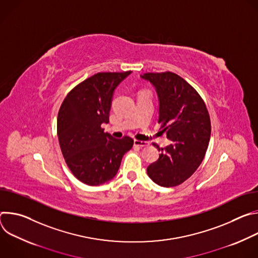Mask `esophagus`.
Returning <instances> with one entry per match:
<instances>
[{
  "label": "esophagus",
  "mask_w": 258,
  "mask_h": 258,
  "mask_svg": "<svg viewBox=\"0 0 258 258\" xmlns=\"http://www.w3.org/2000/svg\"><path fill=\"white\" fill-rule=\"evenodd\" d=\"M134 144H135V146H139V147H146V146L149 145L148 142L140 141V140H135V141H134Z\"/></svg>",
  "instance_id": "esophagus-1"
}]
</instances>
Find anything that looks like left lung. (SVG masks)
Segmentation results:
<instances>
[{
  "label": "left lung",
  "mask_w": 258,
  "mask_h": 258,
  "mask_svg": "<svg viewBox=\"0 0 258 258\" xmlns=\"http://www.w3.org/2000/svg\"><path fill=\"white\" fill-rule=\"evenodd\" d=\"M155 88L159 98L160 128L171 141L157 161L147 167L149 177L161 187H175L188 179L204 159L211 123L199 93L173 72H147L142 76Z\"/></svg>",
  "instance_id": "1"
}]
</instances>
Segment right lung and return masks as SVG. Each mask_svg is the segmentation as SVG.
I'll return each mask as SVG.
<instances>
[{"mask_svg":"<svg viewBox=\"0 0 258 258\" xmlns=\"http://www.w3.org/2000/svg\"><path fill=\"white\" fill-rule=\"evenodd\" d=\"M132 71L98 72L73 88L63 100L57 135L64 160L78 179L99 186L113 178L134 140L105 133L115 88Z\"/></svg>","mask_w":258,"mask_h":258,"instance_id":"obj_1","label":"right lung"}]
</instances>
